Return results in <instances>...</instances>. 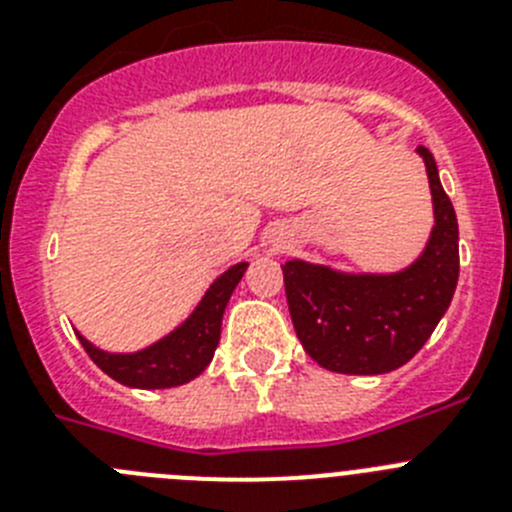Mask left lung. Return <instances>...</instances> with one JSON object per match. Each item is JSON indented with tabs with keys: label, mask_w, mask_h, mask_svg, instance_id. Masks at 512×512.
<instances>
[{
	"label": "left lung",
	"mask_w": 512,
	"mask_h": 512,
	"mask_svg": "<svg viewBox=\"0 0 512 512\" xmlns=\"http://www.w3.org/2000/svg\"><path fill=\"white\" fill-rule=\"evenodd\" d=\"M436 225L425 251L395 274H346L292 259L282 266L287 305L302 348L338 374H387L408 364L449 310L459 282V225L436 161L418 146Z\"/></svg>",
	"instance_id": "1"
}]
</instances>
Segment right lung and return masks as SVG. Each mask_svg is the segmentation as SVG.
I'll return each mask as SVG.
<instances>
[{"mask_svg": "<svg viewBox=\"0 0 512 512\" xmlns=\"http://www.w3.org/2000/svg\"><path fill=\"white\" fill-rule=\"evenodd\" d=\"M248 264L230 266L225 274L210 284L200 305L184 320L179 328H174L169 336L156 341L153 346L135 351V354H107L102 348L92 346L87 338L76 333L94 364L102 369L107 377L125 387H138V390H166V387H179V384L192 382L207 369V364L215 356V348L220 343V325H223V312L228 305L233 289L243 279V271Z\"/></svg>", "mask_w": 512, "mask_h": 512, "instance_id": "right-lung-1", "label": "right lung"}]
</instances>
